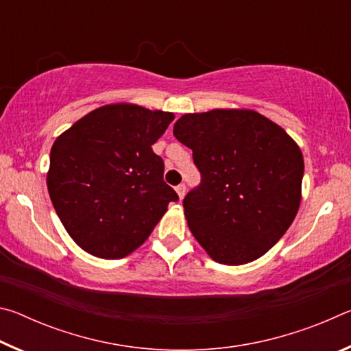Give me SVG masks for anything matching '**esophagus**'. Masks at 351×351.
Masks as SVG:
<instances>
[{
    "label": "esophagus",
    "instance_id": "obj_1",
    "mask_svg": "<svg viewBox=\"0 0 351 351\" xmlns=\"http://www.w3.org/2000/svg\"><path fill=\"white\" fill-rule=\"evenodd\" d=\"M176 193L180 199L184 198V195H186V184H180V186H176Z\"/></svg>",
    "mask_w": 351,
    "mask_h": 351
}]
</instances>
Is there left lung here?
Listing matches in <instances>:
<instances>
[{"label": "left lung", "mask_w": 351, "mask_h": 351, "mask_svg": "<svg viewBox=\"0 0 351 351\" xmlns=\"http://www.w3.org/2000/svg\"><path fill=\"white\" fill-rule=\"evenodd\" d=\"M175 138L201 173L182 201L190 232L223 265H245L282 239L300 206L304 156L269 119L213 110L178 119Z\"/></svg>", "instance_id": "obj_1"}]
</instances>
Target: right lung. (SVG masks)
I'll use <instances>...</instances> for the list:
<instances>
[{"label": "right lung", "mask_w": 351, "mask_h": 351, "mask_svg": "<svg viewBox=\"0 0 351 351\" xmlns=\"http://www.w3.org/2000/svg\"><path fill=\"white\" fill-rule=\"evenodd\" d=\"M171 112L116 104L91 111L56 139L47 190L77 245L100 258H122L152 234L178 195L164 181L152 145Z\"/></svg>", "instance_id": "add662e5"}]
</instances>
